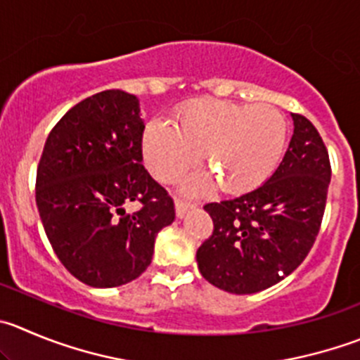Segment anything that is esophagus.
<instances>
[{
  "instance_id": "esophagus-1",
  "label": "esophagus",
  "mask_w": 360,
  "mask_h": 360,
  "mask_svg": "<svg viewBox=\"0 0 360 360\" xmlns=\"http://www.w3.org/2000/svg\"><path fill=\"white\" fill-rule=\"evenodd\" d=\"M194 207H196V205L187 203V201H182V200L174 201V210H176L178 217H184V215H186V212L191 210V208H194Z\"/></svg>"
}]
</instances>
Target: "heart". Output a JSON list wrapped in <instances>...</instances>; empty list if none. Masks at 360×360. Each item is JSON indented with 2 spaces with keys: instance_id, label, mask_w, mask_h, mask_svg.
I'll return each mask as SVG.
<instances>
[{
  "instance_id": "obj_1",
  "label": "heart",
  "mask_w": 360,
  "mask_h": 360,
  "mask_svg": "<svg viewBox=\"0 0 360 360\" xmlns=\"http://www.w3.org/2000/svg\"><path fill=\"white\" fill-rule=\"evenodd\" d=\"M285 116L266 104L240 105L193 101L174 116V127L153 120L143 132V159L155 180L169 184L193 169L203 153L219 189L248 193L262 186L279 164L286 145ZM207 180L193 176L191 193Z\"/></svg>"
}]
</instances>
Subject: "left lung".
<instances>
[{
    "label": "left lung",
    "instance_id": "8db88e82",
    "mask_svg": "<svg viewBox=\"0 0 360 360\" xmlns=\"http://www.w3.org/2000/svg\"><path fill=\"white\" fill-rule=\"evenodd\" d=\"M293 136L272 176L233 200L205 205L214 231L196 252L201 276L237 295L262 292L306 259L323 219L330 160L316 127L292 115Z\"/></svg>",
    "mask_w": 360,
    "mask_h": 360
}]
</instances>
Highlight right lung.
Here are the masks:
<instances>
[{"instance_id":"right-lung-1","label":"right lung","mask_w":360,"mask_h":360,"mask_svg":"<svg viewBox=\"0 0 360 360\" xmlns=\"http://www.w3.org/2000/svg\"><path fill=\"white\" fill-rule=\"evenodd\" d=\"M136 95L105 90L68 109L37 167V207L54 252L74 277L115 288L152 263L155 237L174 221L167 191L143 166ZM142 208L127 214L124 205Z\"/></svg>"}]
</instances>
